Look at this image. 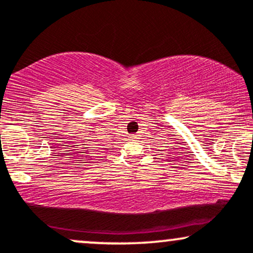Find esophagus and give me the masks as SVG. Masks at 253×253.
<instances>
[{
    "label": "esophagus",
    "instance_id": "obj_1",
    "mask_svg": "<svg viewBox=\"0 0 253 253\" xmlns=\"http://www.w3.org/2000/svg\"><path fill=\"white\" fill-rule=\"evenodd\" d=\"M135 136H136V135H132V139H135Z\"/></svg>",
    "mask_w": 253,
    "mask_h": 253
}]
</instances>
